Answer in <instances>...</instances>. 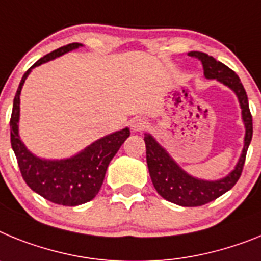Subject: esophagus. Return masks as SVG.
<instances>
[{
    "label": "esophagus",
    "mask_w": 261,
    "mask_h": 261,
    "mask_svg": "<svg viewBox=\"0 0 261 261\" xmlns=\"http://www.w3.org/2000/svg\"><path fill=\"white\" fill-rule=\"evenodd\" d=\"M147 122L144 121L143 118H135V119H133L131 121V130L134 131V133H142V131H144L147 128Z\"/></svg>",
    "instance_id": "esophagus-1"
}]
</instances>
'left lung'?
Returning <instances> with one entry per match:
<instances>
[{
	"mask_svg": "<svg viewBox=\"0 0 261 261\" xmlns=\"http://www.w3.org/2000/svg\"><path fill=\"white\" fill-rule=\"evenodd\" d=\"M188 55L201 60L205 79L217 80L235 93L242 109V121L246 128L243 149L237 165L230 173L218 180H205L188 173L151 134H144L147 165L156 192L169 202L193 207L214 201L237 184L243 171L247 149L252 139V115L250 113L246 90L240 83L238 74L232 69L203 52L192 51Z\"/></svg>",
	"mask_w": 261,
	"mask_h": 261,
	"instance_id": "obj_1",
	"label": "left lung"
}]
</instances>
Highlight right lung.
I'll list each match as a JSON object with an SVG mask.
<instances>
[{
    "label": "right lung",
    "mask_w": 261,
    "mask_h": 261,
    "mask_svg": "<svg viewBox=\"0 0 261 261\" xmlns=\"http://www.w3.org/2000/svg\"><path fill=\"white\" fill-rule=\"evenodd\" d=\"M83 47L71 43L49 52L39 59L23 74L15 93L10 118L11 147L17 156L22 177L31 189L51 202L64 206H77L89 202L101 189L109 163L112 162L124 140L130 137L128 127L99 138L80 152L67 159H43L34 155L19 137L21 90L29 74L35 67Z\"/></svg>",
    "instance_id": "add662e5"
}]
</instances>
